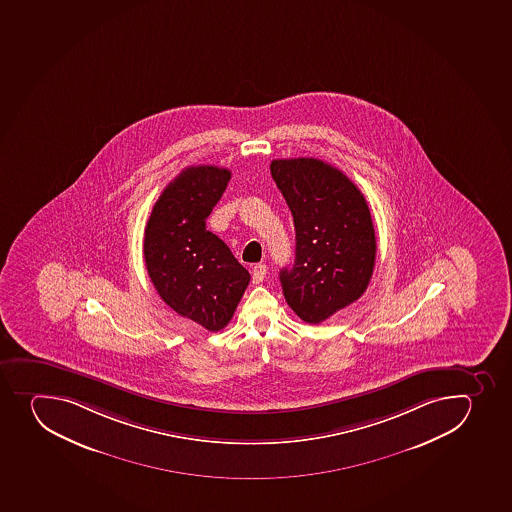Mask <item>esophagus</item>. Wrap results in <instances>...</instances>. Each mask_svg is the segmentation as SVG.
<instances>
[{
	"mask_svg": "<svg viewBox=\"0 0 512 512\" xmlns=\"http://www.w3.org/2000/svg\"><path fill=\"white\" fill-rule=\"evenodd\" d=\"M265 275H267V265H263V263H257V265L252 268V280H254V283L263 282Z\"/></svg>",
	"mask_w": 512,
	"mask_h": 512,
	"instance_id": "34e87169",
	"label": "esophagus"
}]
</instances>
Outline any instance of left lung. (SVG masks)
<instances>
[{
  "mask_svg": "<svg viewBox=\"0 0 512 512\" xmlns=\"http://www.w3.org/2000/svg\"><path fill=\"white\" fill-rule=\"evenodd\" d=\"M270 172L295 224V262L280 270L283 295L303 322L318 325L368 288L376 255L370 209L360 189L320 159H275Z\"/></svg>",
  "mask_w": 512,
  "mask_h": 512,
  "instance_id": "8db88e82",
  "label": "left lung"
}]
</instances>
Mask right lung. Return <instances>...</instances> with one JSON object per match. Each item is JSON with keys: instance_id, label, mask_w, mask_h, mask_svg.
Segmentation results:
<instances>
[{"instance_id": "1", "label": "right lung", "mask_w": 512, "mask_h": 512, "mask_svg": "<svg viewBox=\"0 0 512 512\" xmlns=\"http://www.w3.org/2000/svg\"><path fill=\"white\" fill-rule=\"evenodd\" d=\"M229 181L224 167H187L157 199L144 232L147 273L159 297L209 331L230 322L250 282L229 247L205 227Z\"/></svg>"}]
</instances>
